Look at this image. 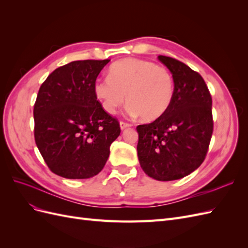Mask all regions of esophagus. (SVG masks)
I'll return each mask as SVG.
<instances>
[{
  "label": "esophagus",
  "mask_w": 248,
  "mask_h": 248,
  "mask_svg": "<svg viewBox=\"0 0 248 248\" xmlns=\"http://www.w3.org/2000/svg\"><path fill=\"white\" fill-rule=\"evenodd\" d=\"M130 126H131L130 123H127L124 121L120 122V127H121V129H125V128H127V127H130Z\"/></svg>",
  "instance_id": "34e87169"
}]
</instances>
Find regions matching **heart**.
Segmentation results:
<instances>
[{
	"instance_id": "heart-1",
	"label": "heart",
	"mask_w": 248,
	"mask_h": 248,
	"mask_svg": "<svg viewBox=\"0 0 248 248\" xmlns=\"http://www.w3.org/2000/svg\"><path fill=\"white\" fill-rule=\"evenodd\" d=\"M94 92L109 114L126 101L132 116L147 122L162 117L174 99L175 81L166 67L139 59H123L112 64L108 78L96 80Z\"/></svg>"
}]
</instances>
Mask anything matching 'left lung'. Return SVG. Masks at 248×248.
<instances>
[{"instance_id":"8db88e82","label":"left lung","mask_w":248,"mask_h":248,"mask_svg":"<svg viewBox=\"0 0 248 248\" xmlns=\"http://www.w3.org/2000/svg\"><path fill=\"white\" fill-rule=\"evenodd\" d=\"M158 59L174 78V99L162 117L137 127V149L149 177L171 181L189 175L206 158L213 133L212 97L199 72L174 58Z\"/></svg>"}]
</instances>
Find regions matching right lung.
I'll return each instance as SVG.
<instances>
[{
    "label": "right lung",
    "mask_w": 248,
    "mask_h": 248,
    "mask_svg": "<svg viewBox=\"0 0 248 248\" xmlns=\"http://www.w3.org/2000/svg\"><path fill=\"white\" fill-rule=\"evenodd\" d=\"M110 60L73 61L52 71L34 104V137L54 174L88 179L106 166L121 132L118 119L103 109L94 85Z\"/></svg>",
    "instance_id": "obj_1"
}]
</instances>
